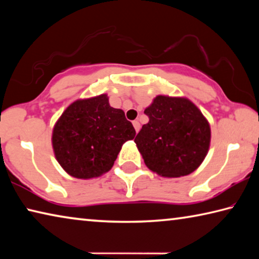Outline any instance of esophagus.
Wrapping results in <instances>:
<instances>
[{"label":"esophagus","mask_w":259,"mask_h":259,"mask_svg":"<svg viewBox=\"0 0 259 259\" xmlns=\"http://www.w3.org/2000/svg\"><path fill=\"white\" fill-rule=\"evenodd\" d=\"M133 124H134V128H135V130H136V133H138L139 129H140V123H139V122H138L137 120H135V121L133 122Z\"/></svg>","instance_id":"34e87169"}]
</instances>
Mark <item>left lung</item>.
I'll return each mask as SVG.
<instances>
[{
  "label": "left lung",
  "instance_id": "obj_1",
  "mask_svg": "<svg viewBox=\"0 0 259 259\" xmlns=\"http://www.w3.org/2000/svg\"><path fill=\"white\" fill-rule=\"evenodd\" d=\"M144 113L148 123L135 143L147 168L162 177H182L202 163L211 131L208 120L190 99L156 96Z\"/></svg>",
  "mask_w": 259,
  "mask_h": 259
}]
</instances>
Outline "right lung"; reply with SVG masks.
<instances>
[{
  "label": "right lung",
  "mask_w": 259,
  "mask_h": 259,
  "mask_svg": "<svg viewBox=\"0 0 259 259\" xmlns=\"http://www.w3.org/2000/svg\"><path fill=\"white\" fill-rule=\"evenodd\" d=\"M135 128L124 112L108 103L107 95L78 99L65 109L52 130V147L68 175L90 179L111 170Z\"/></svg>",
  "instance_id": "add662e5"
}]
</instances>
